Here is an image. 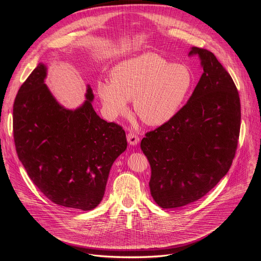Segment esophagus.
<instances>
[{
	"label": "esophagus",
	"mask_w": 261,
	"mask_h": 261,
	"mask_svg": "<svg viewBox=\"0 0 261 261\" xmlns=\"http://www.w3.org/2000/svg\"><path fill=\"white\" fill-rule=\"evenodd\" d=\"M127 140H128V142H129L131 145H136V144L138 143V141H139V137H138L135 133L129 132V133L127 134Z\"/></svg>",
	"instance_id": "obj_1"
}]
</instances>
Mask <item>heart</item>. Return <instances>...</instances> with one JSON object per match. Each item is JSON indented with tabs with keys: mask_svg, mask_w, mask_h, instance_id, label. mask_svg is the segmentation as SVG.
I'll return each instance as SVG.
<instances>
[{
	"mask_svg": "<svg viewBox=\"0 0 261 261\" xmlns=\"http://www.w3.org/2000/svg\"><path fill=\"white\" fill-rule=\"evenodd\" d=\"M111 76L113 81L97 85L106 114L115 118L125 113L128 100L134 99L136 115L152 126L172 119L194 87L193 73L187 66L152 53L121 62Z\"/></svg>",
	"mask_w": 261,
	"mask_h": 261,
	"instance_id": "heart-1",
	"label": "heart"
}]
</instances>
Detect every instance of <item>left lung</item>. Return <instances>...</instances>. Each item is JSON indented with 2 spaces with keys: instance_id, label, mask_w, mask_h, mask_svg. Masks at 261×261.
I'll return each mask as SVG.
<instances>
[{
  "instance_id": "8db88e82",
  "label": "left lung",
  "mask_w": 261,
  "mask_h": 261,
  "mask_svg": "<svg viewBox=\"0 0 261 261\" xmlns=\"http://www.w3.org/2000/svg\"><path fill=\"white\" fill-rule=\"evenodd\" d=\"M202 75L178 113L153 131L140 147L151 165V195L162 208L203 197L233 161L241 128L238 89L226 69L207 49L192 47Z\"/></svg>"
}]
</instances>
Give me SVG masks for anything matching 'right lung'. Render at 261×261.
Returning <instances> with one entry per match:
<instances>
[{"instance_id": "1", "label": "right lung", "mask_w": 261, "mask_h": 261, "mask_svg": "<svg viewBox=\"0 0 261 261\" xmlns=\"http://www.w3.org/2000/svg\"><path fill=\"white\" fill-rule=\"evenodd\" d=\"M39 64L21 85L13 104V136L18 159L32 181L64 207L95 208L102 200L115 160L127 148L122 126L107 123L87 100L75 110L60 105L44 84Z\"/></svg>"}]
</instances>
